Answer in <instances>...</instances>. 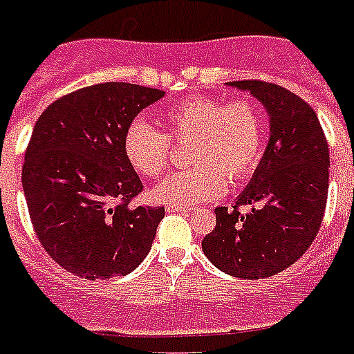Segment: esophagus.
<instances>
[{"label": "esophagus", "instance_id": "1", "mask_svg": "<svg viewBox=\"0 0 354 354\" xmlns=\"http://www.w3.org/2000/svg\"><path fill=\"white\" fill-rule=\"evenodd\" d=\"M167 212L169 213H187L189 209L187 207H182V206H167Z\"/></svg>", "mask_w": 354, "mask_h": 354}]
</instances>
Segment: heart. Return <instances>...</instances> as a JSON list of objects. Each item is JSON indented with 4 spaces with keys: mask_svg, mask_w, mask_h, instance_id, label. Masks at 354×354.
Wrapping results in <instances>:
<instances>
[{
    "mask_svg": "<svg viewBox=\"0 0 354 354\" xmlns=\"http://www.w3.org/2000/svg\"><path fill=\"white\" fill-rule=\"evenodd\" d=\"M167 133L145 120H133L124 133V156L135 171L158 178L167 171L171 141H191L187 163L156 185L153 201L167 206H196L223 195L232 183L250 176L266 150V118L250 98L226 102L189 96L163 115Z\"/></svg>",
    "mask_w": 354,
    "mask_h": 354,
    "instance_id": "b5f03b06",
    "label": "heart"
}]
</instances>
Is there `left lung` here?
<instances>
[{"mask_svg": "<svg viewBox=\"0 0 354 354\" xmlns=\"http://www.w3.org/2000/svg\"><path fill=\"white\" fill-rule=\"evenodd\" d=\"M230 85L263 104L271 135L234 209H215L217 225L202 250L223 273L258 280L293 266L317 236L328 193V145L314 109L291 91L258 80ZM239 205L251 209L241 214Z\"/></svg>", "mask_w": 354, "mask_h": 354, "instance_id": "obj_1", "label": "left lung"}]
</instances>
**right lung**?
Returning a JSON list of instances; mask_svg holds the SVG:
<instances>
[{"label": "right lung", "mask_w": 354, "mask_h": 354, "mask_svg": "<svg viewBox=\"0 0 354 354\" xmlns=\"http://www.w3.org/2000/svg\"><path fill=\"white\" fill-rule=\"evenodd\" d=\"M165 93L98 83L55 100L35 124L21 185L35 234L68 273L124 277L152 247L165 207L129 202L142 183L124 156V133Z\"/></svg>", "instance_id": "add662e5"}]
</instances>
